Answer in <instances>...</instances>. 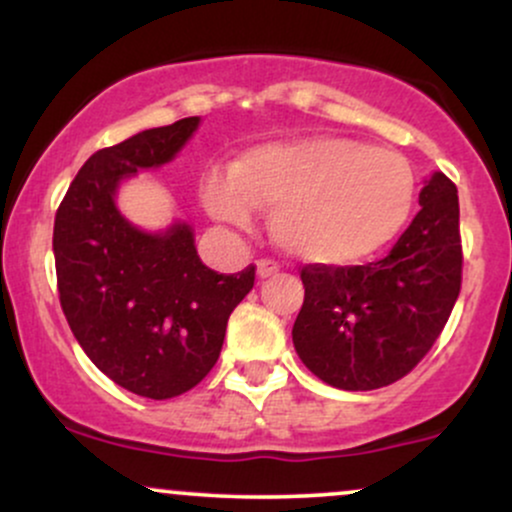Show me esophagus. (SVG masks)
Returning <instances> with one entry per match:
<instances>
[{
	"label": "esophagus",
	"mask_w": 512,
	"mask_h": 512,
	"mask_svg": "<svg viewBox=\"0 0 512 512\" xmlns=\"http://www.w3.org/2000/svg\"><path fill=\"white\" fill-rule=\"evenodd\" d=\"M279 272V262L274 260H260L257 262V276H262V279H267V276H274Z\"/></svg>",
	"instance_id": "esophagus-1"
}]
</instances>
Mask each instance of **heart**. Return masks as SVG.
Wrapping results in <instances>:
<instances>
[{
	"label": "heart",
	"instance_id": "heart-1",
	"mask_svg": "<svg viewBox=\"0 0 512 512\" xmlns=\"http://www.w3.org/2000/svg\"><path fill=\"white\" fill-rule=\"evenodd\" d=\"M414 195L416 175L402 154L337 137L262 146L204 187L214 216L245 223L252 204L272 209L269 228L286 255L332 267L390 243Z\"/></svg>",
	"mask_w": 512,
	"mask_h": 512
}]
</instances>
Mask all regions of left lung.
I'll return each mask as SVG.
<instances>
[{"instance_id": "8db88e82", "label": "left lung", "mask_w": 512, "mask_h": 512, "mask_svg": "<svg viewBox=\"0 0 512 512\" xmlns=\"http://www.w3.org/2000/svg\"><path fill=\"white\" fill-rule=\"evenodd\" d=\"M390 255L356 267L305 264L293 346L339 390H378L411 373L443 332L462 286L457 187L433 173Z\"/></svg>"}]
</instances>
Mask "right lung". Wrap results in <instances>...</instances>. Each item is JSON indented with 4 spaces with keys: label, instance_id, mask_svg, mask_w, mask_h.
I'll return each instance as SVG.
<instances>
[{
    "label": "right lung",
    "instance_id": "add662e5",
    "mask_svg": "<svg viewBox=\"0 0 512 512\" xmlns=\"http://www.w3.org/2000/svg\"><path fill=\"white\" fill-rule=\"evenodd\" d=\"M199 117L144 129L96 151L55 216L57 291L76 342L113 383L170 399L214 368L233 308L255 286V264L219 274L199 260L192 228L144 233L115 207L122 178L168 163Z\"/></svg>",
    "mask_w": 512,
    "mask_h": 512
}]
</instances>
